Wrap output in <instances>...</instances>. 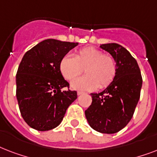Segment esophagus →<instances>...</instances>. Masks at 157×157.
I'll return each mask as SVG.
<instances>
[{"mask_svg": "<svg viewBox=\"0 0 157 157\" xmlns=\"http://www.w3.org/2000/svg\"><path fill=\"white\" fill-rule=\"evenodd\" d=\"M85 94V92H83V91H77V94H78V95H81V94Z\"/></svg>", "mask_w": 157, "mask_h": 157, "instance_id": "1", "label": "esophagus"}]
</instances>
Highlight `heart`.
I'll use <instances>...</instances> for the list:
<instances>
[{
    "label": "heart",
    "mask_w": 157,
    "mask_h": 157,
    "mask_svg": "<svg viewBox=\"0 0 157 157\" xmlns=\"http://www.w3.org/2000/svg\"><path fill=\"white\" fill-rule=\"evenodd\" d=\"M59 69L67 81L76 78L85 69L86 76L71 81V87L74 90L91 91L98 87L106 88L112 83L117 74V63L109 54L88 46L79 50L75 57L64 56L60 61Z\"/></svg>",
    "instance_id": "obj_1"
}]
</instances>
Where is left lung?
<instances>
[{
    "label": "left lung",
    "mask_w": 157,
    "mask_h": 157,
    "mask_svg": "<svg viewBox=\"0 0 157 157\" xmlns=\"http://www.w3.org/2000/svg\"><path fill=\"white\" fill-rule=\"evenodd\" d=\"M117 63L114 80L104 90L90 94L92 103L85 114L89 124L103 134H115L130 121L140 98L143 78L138 63L128 50L117 43L103 44Z\"/></svg>",
    "instance_id": "left-lung-1"
}]
</instances>
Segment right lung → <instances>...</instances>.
Instances as JSON below:
<instances>
[{
  "label": "right lung",
  "mask_w": 157,
  "mask_h": 157,
  "mask_svg": "<svg viewBox=\"0 0 157 157\" xmlns=\"http://www.w3.org/2000/svg\"><path fill=\"white\" fill-rule=\"evenodd\" d=\"M78 43L47 39L23 55L16 74V97L23 120L30 127L46 131L59 125L67 107L77 98L62 75V59Z\"/></svg>",
  "instance_id": "obj_1"
}]
</instances>
